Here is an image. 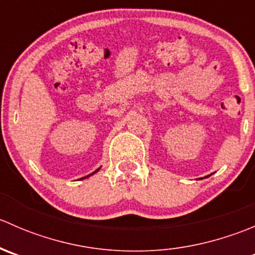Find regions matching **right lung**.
<instances>
[{
  "instance_id": "add662e5",
  "label": "right lung",
  "mask_w": 255,
  "mask_h": 255,
  "mask_svg": "<svg viewBox=\"0 0 255 255\" xmlns=\"http://www.w3.org/2000/svg\"><path fill=\"white\" fill-rule=\"evenodd\" d=\"M96 171H99V169H97ZM96 171H94V173H92V174H95V173H96ZM92 174H91V175H92ZM89 176H90V175H89ZM85 177H87V176H85Z\"/></svg>"
}]
</instances>
